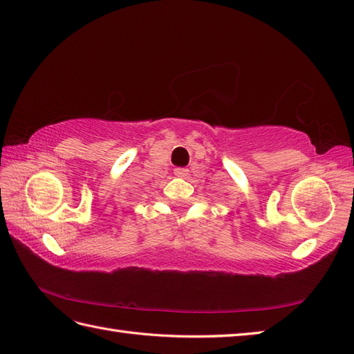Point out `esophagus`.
<instances>
[{"label":"esophagus","instance_id":"1","mask_svg":"<svg viewBox=\"0 0 354 354\" xmlns=\"http://www.w3.org/2000/svg\"><path fill=\"white\" fill-rule=\"evenodd\" d=\"M174 174L177 177H186V176H189V169H187V168H176Z\"/></svg>","mask_w":354,"mask_h":354}]
</instances>
